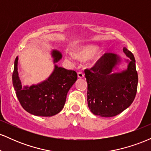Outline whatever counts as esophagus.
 <instances>
[{
    "label": "esophagus",
    "instance_id": "1",
    "mask_svg": "<svg viewBox=\"0 0 151 151\" xmlns=\"http://www.w3.org/2000/svg\"><path fill=\"white\" fill-rule=\"evenodd\" d=\"M77 76H78V78H79V79H81V78H84V73H83V72H78Z\"/></svg>",
    "mask_w": 151,
    "mask_h": 151
}]
</instances>
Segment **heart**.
Masks as SVG:
<instances>
[{
    "label": "heart",
    "instance_id": "obj_1",
    "mask_svg": "<svg viewBox=\"0 0 151 151\" xmlns=\"http://www.w3.org/2000/svg\"><path fill=\"white\" fill-rule=\"evenodd\" d=\"M98 46L96 45H84L74 47L72 50V55L78 60H84L89 58V65H92L99 60L101 52L97 50ZM68 58V57H67Z\"/></svg>",
    "mask_w": 151,
    "mask_h": 151
}]
</instances>
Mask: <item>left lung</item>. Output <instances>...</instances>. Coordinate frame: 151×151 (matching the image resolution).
Segmentation results:
<instances>
[{"label":"left lung","instance_id":"left-lung-1","mask_svg":"<svg viewBox=\"0 0 151 151\" xmlns=\"http://www.w3.org/2000/svg\"><path fill=\"white\" fill-rule=\"evenodd\" d=\"M123 51L129 60L127 69L115 72L122 62L116 54L106 53L92 68L85 70L87 104L91 113L112 117L124 111L134 100L138 86V73L134 56L126 47Z\"/></svg>","mask_w":151,"mask_h":151}]
</instances>
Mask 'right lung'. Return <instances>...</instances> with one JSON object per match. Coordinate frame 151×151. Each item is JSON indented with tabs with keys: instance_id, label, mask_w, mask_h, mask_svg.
Here are the masks:
<instances>
[{
	"instance_id": "add662e5",
	"label": "right lung",
	"mask_w": 151,
	"mask_h": 151,
	"mask_svg": "<svg viewBox=\"0 0 151 151\" xmlns=\"http://www.w3.org/2000/svg\"><path fill=\"white\" fill-rule=\"evenodd\" d=\"M51 56L55 64L53 72L45 80L31 86H22L18 74V57L15 58L13 84L20 104L26 111L38 116H52L62 111L67 93L77 79L75 71L68 70L56 65L62 53L52 50Z\"/></svg>"
}]
</instances>
